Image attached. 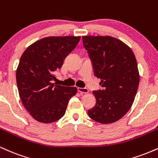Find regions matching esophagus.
Listing matches in <instances>:
<instances>
[{
    "mask_svg": "<svg viewBox=\"0 0 158 158\" xmlns=\"http://www.w3.org/2000/svg\"><path fill=\"white\" fill-rule=\"evenodd\" d=\"M78 91H79L81 94H88V92H89V90H88V88H78Z\"/></svg>",
    "mask_w": 158,
    "mask_h": 158,
    "instance_id": "obj_1",
    "label": "esophagus"
}]
</instances>
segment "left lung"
Segmentation results:
<instances>
[{
	"label": "left lung",
	"instance_id": "8db88e82",
	"mask_svg": "<svg viewBox=\"0 0 158 158\" xmlns=\"http://www.w3.org/2000/svg\"><path fill=\"white\" fill-rule=\"evenodd\" d=\"M82 42L103 88L93 91L96 105L88 110V116L103 124L116 122L131 108L138 89L135 54L128 45L110 36H82Z\"/></svg>",
	"mask_w": 158,
	"mask_h": 158
}]
</instances>
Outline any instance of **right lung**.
<instances>
[{
    "mask_svg": "<svg viewBox=\"0 0 158 158\" xmlns=\"http://www.w3.org/2000/svg\"><path fill=\"white\" fill-rule=\"evenodd\" d=\"M80 36H50L29 46L16 70V81L23 106L35 120L50 123L64 115L76 87L53 83L55 72L77 47Z\"/></svg>",
    "mask_w": 158,
    "mask_h": 158,
    "instance_id": "obj_1",
    "label": "right lung"
}]
</instances>
